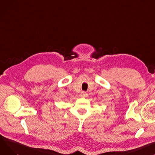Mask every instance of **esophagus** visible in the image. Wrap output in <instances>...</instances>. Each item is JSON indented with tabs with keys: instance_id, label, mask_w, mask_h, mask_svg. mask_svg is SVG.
<instances>
[{
	"instance_id": "34e87169",
	"label": "esophagus",
	"mask_w": 155,
	"mask_h": 155,
	"mask_svg": "<svg viewBox=\"0 0 155 155\" xmlns=\"http://www.w3.org/2000/svg\"><path fill=\"white\" fill-rule=\"evenodd\" d=\"M87 93L85 91H81L80 96L82 97H87Z\"/></svg>"
}]
</instances>
